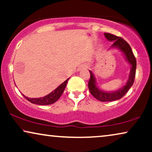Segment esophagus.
I'll return each instance as SVG.
<instances>
[{
    "label": "esophagus",
    "mask_w": 152,
    "mask_h": 152,
    "mask_svg": "<svg viewBox=\"0 0 152 152\" xmlns=\"http://www.w3.org/2000/svg\"><path fill=\"white\" fill-rule=\"evenodd\" d=\"M88 68V66L86 65V64H84V65H82V66H81L80 68H78V70H80L83 69V68Z\"/></svg>",
    "instance_id": "obj_1"
}]
</instances>
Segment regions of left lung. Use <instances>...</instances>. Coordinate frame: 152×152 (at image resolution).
Masks as SVG:
<instances>
[{
    "label": "left lung",
    "mask_w": 152,
    "mask_h": 152,
    "mask_svg": "<svg viewBox=\"0 0 152 152\" xmlns=\"http://www.w3.org/2000/svg\"><path fill=\"white\" fill-rule=\"evenodd\" d=\"M104 36L108 41H113V43L111 46V48H117L120 50L123 54L124 57L128 63L131 65V70L127 82L123 87L120 88L114 91H104L102 90L97 86L96 80L94 75L91 70H89L91 74V77L88 82V89L92 95L97 99L101 102H111L118 100L122 98L127 93L129 88L132 86L134 82L135 75L136 70V60L134 53L132 50L129 43L124 41L121 37H118L115 35L104 33Z\"/></svg>",
    "instance_id": "obj_1"
}]
</instances>
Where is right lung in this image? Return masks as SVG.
I'll return each mask as SVG.
<instances>
[{
	"label": "right lung",
	"mask_w": 152,
	"mask_h": 152,
	"mask_svg": "<svg viewBox=\"0 0 152 152\" xmlns=\"http://www.w3.org/2000/svg\"><path fill=\"white\" fill-rule=\"evenodd\" d=\"M69 78H68L65 82H64L61 84H60L57 88L55 89L53 91H52L50 93H49L48 95H45L44 97H38V98H30V97L25 96L23 95L25 98L28 99L29 102H30L31 103L35 104H39V105H49L55 103V102H57L62 93H64V89H65L66 86V83L68 82Z\"/></svg>",
	"instance_id": "add662e5"
}]
</instances>
